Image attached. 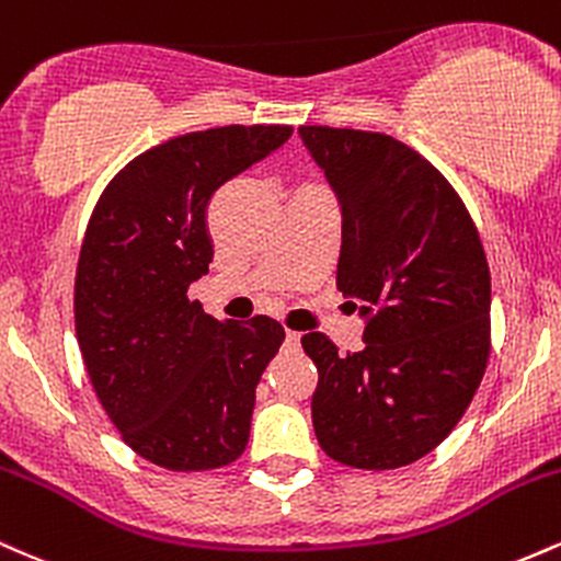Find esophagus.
Listing matches in <instances>:
<instances>
[{
    "mask_svg": "<svg viewBox=\"0 0 561 561\" xmlns=\"http://www.w3.org/2000/svg\"><path fill=\"white\" fill-rule=\"evenodd\" d=\"M287 345H293V347H300V332H293V330H287Z\"/></svg>",
    "mask_w": 561,
    "mask_h": 561,
    "instance_id": "obj_1",
    "label": "esophagus"
}]
</instances>
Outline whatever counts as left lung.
I'll return each instance as SVG.
<instances>
[{
	"label": "left lung",
	"instance_id": "left-lung-1",
	"mask_svg": "<svg viewBox=\"0 0 561 561\" xmlns=\"http://www.w3.org/2000/svg\"><path fill=\"white\" fill-rule=\"evenodd\" d=\"M343 218L337 287L364 319V347L340 356L302 334L319 369L311 401L321 450L358 469L422 459L465 416L491 353V272L465 203L403 141L300 126Z\"/></svg>",
	"mask_w": 561,
	"mask_h": 561
}]
</instances>
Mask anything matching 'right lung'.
Wrapping results in <instances>:
<instances>
[{"label": "right lung", "mask_w": 561, "mask_h": 561, "mask_svg": "<svg viewBox=\"0 0 561 561\" xmlns=\"http://www.w3.org/2000/svg\"><path fill=\"white\" fill-rule=\"evenodd\" d=\"M293 126H221L134 158L89 218L76 272V340L96 398L141 459L199 472L248 446L255 388L279 321L224 324L186 289L214 261L218 186L272 156Z\"/></svg>", "instance_id": "1"}]
</instances>
